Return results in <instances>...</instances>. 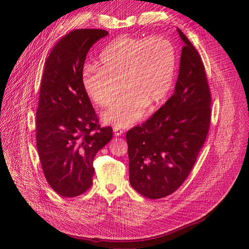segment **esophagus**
Listing matches in <instances>:
<instances>
[{
	"label": "esophagus",
	"mask_w": 249,
	"mask_h": 249,
	"mask_svg": "<svg viewBox=\"0 0 249 249\" xmlns=\"http://www.w3.org/2000/svg\"><path fill=\"white\" fill-rule=\"evenodd\" d=\"M113 132H114V135L115 136H121L123 134V130L119 127H114L113 128Z\"/></svg>",
	"instance_id": "obj_1"
}]
</instances>
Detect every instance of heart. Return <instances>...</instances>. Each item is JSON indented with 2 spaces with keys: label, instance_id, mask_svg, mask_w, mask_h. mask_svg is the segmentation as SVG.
I'll use <instances>...</instances> for the list:
<instances>
[{
  "label": "heart",
  "instance_id": "1",
  "mask_svg": "<svg viewBox=\"0 0 249 249\" xmlns=\"http://www.w3.org/2000/svg\"><path fill=\"white\" fill-rule=\"evenodd\" d=\"M99 65L88 64L82 74L88 96L101 107L118 101L104 112L105 123L128 127L145 107L153 109L167 96L176 72V52L163 37L135 38L122 35L99 55Z\"/></svg>",
  "mask_w": 249,
  "mask_h": 249
}]
</instances>
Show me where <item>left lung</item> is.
<instances>
[{
  "mask_svg": "<svg viewBox=\"0 0 249 249\" xmlns=\"http://www.w3.org/2000/svg\"><path fill=\"white\" fill-rule=\"evenodd\" d=\"M184 42L174 93L141 126L126 133L131 186L149 199L172 194L188 177L211 122V91L203 61Z\"/></svg>",
  "mask_w": 249,
  "mask_h": 249,
  "instance_id": "1",
  "label": "left lung"
}]
</instances>
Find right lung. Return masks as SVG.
<instances>
[{"label": "right lung", "mask_w": 249, "mask_h": 249, "mask_svg": "<svg viewBox=\"0 0 249 249\" xmlns=\"http://www.w3.org/2000/svg\"><path fill=\"white\" fill-rule=\"evenodd\" d=\"M108 32L71 31L54 46L44 67L36 110V147L45 178L63 197H76L92 184L96 153L112 139L100 127L82 84L90 47Z\"/></svg>", "instance_id": "1"}]
</instances>
